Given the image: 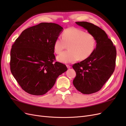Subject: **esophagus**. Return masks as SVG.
Masks as SVG:
<instances>
[{"mask_svg":"<svg viewBox=\"0 0 126 126\" xmlns=\"http://www.w3.org/2000/svg\"><path fill=\"white\" fill-rule=\"evenodd\" d=\"M66 66L68 68H70L71 67V66L70 65H69V64H66Z\"/></svg>","mask_w":126,"mask_h":126,"instance_id":"esophagus-1","label":"esophagus"}]
</instances>
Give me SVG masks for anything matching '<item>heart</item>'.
<instances>
[{
	"label": "heart",
	"instance_id": "obj_1",
	"mask_svg": "<svg viewBox=\"0 0 126 126\" xmlns=\"http://www.w3.org/2000/svg\"><path fill=\"white\" fill-rule=\"evenodd\" d=\"M96 44V38L93 34L71 27L64 30L62 38L58 37L55 40L54 50L56 54H59L68 45L69 50L62 52L57 57V60L61 63H70L88 58L94 51Z\"/></svg>",
	"mask_w": 126,
	"mask_h": 126
}]
</instances>
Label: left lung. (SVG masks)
<instances>
[{
	"instance_id": "left-lung-1",
	"label": "left lung",
	"mask_w": 126,
	"mask_h": 126,
	"mask_svg": "<svg viewBox=\"0 0 126 126\" xmlns=\"http://www.w3.org/2000/svg\"><path fill=\"white\" fill-rule=\"evenodd\" d=\"M76 23L93 34L97 45L89 57L72 66L76 73L73 84L83 94H93L101 89L115 70L116 49L105 31L99 27L86 21Z\"/></svg>"
}]
</instances>
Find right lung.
Masks as SVG:
<instances>
[{"label":"right lung","mask_w":126,"mask_h":126,"mask_svg":"<svg viewBox=\"0 0 126 126\" xmlns=\"http://www.w3.org/2000/svg\"><path fill=\"white\" fill-rule=\"evenodd\" d=\"M63 29L55 23L42 22L24 30L10 51L11 74L21 88L40 96L54 86L57 78L67 70L55 60L54 43Z\"/></svg>","instance_id":"1"}]
</instances>
